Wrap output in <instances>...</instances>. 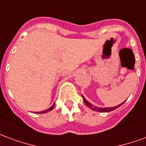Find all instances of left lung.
<instances>
[{"mask_svg":"<svg viewBox=\"0 0 146 146\" xmlns=\"http://www.w3.org/2000/svg\"><path fill=\"white\" fill-rule=\"evenodd\" d=\"M82 97H83V101H84V103H85V104L86 106H87L88 107L90 108V109H91L92 110H93V111H96V112H100V113H109V112H111V111H113V110H116L117 108H119V106H121L123 104V103H125V102H123L122 103H121V104H119V105L116 106H113V107H105V108H102V107H98V106H96L93 105V104H91L90 102H88L87 100H86L85 98H84V96H83V95H82Z\"/></svg>","mask_w":146,"mask_h":146,"instance_id":"1","label":"left lung"}]
</instances>
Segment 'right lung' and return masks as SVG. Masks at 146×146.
<instances>
[{
  "instance_id": "add662e5",
  "label": "right lung",
  "mask_w": 146,
  "mask_h": 146,
  "mask_svg": "<svg viewBox=\"0 0 146 146\" xmlns=\"http://www.w3.org/2000/svg\"><path fill=\"white\" fill-rule=\"evenodd\" d=\"M53 107H54V103H53V105L51 107H50L49 109H47V110H43V111H41V112H37V113H39V114H43V113H48V112H50V111H51V110H53Z\"/></svg>"
}]
</instances>
